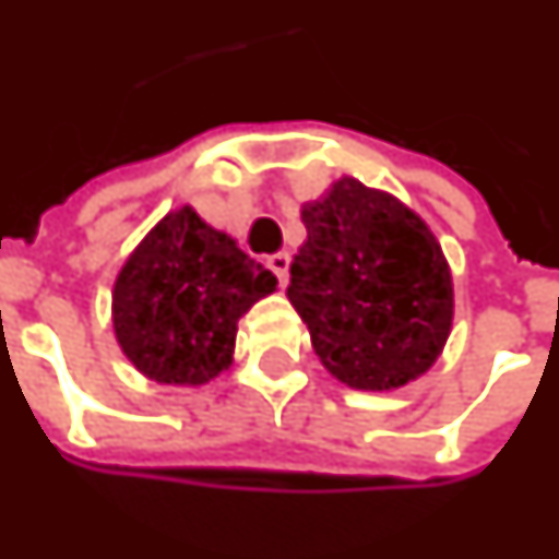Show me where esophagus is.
Returning <instances> with one entry per match:
<instances>
[{"label": "esophagus", "instance_id": "1", "mask_svg": "<svg viewBox=\"0 0 559 559\" xmlns=\"http://www.w3.org/2000/svg\"><path fill=\"white\" fill-rule=\"evenodd\" d=\"M266 266L275 272V278H278L281 287H287V275H290V257L281 251V253H272L266 260Z\"/></svg>", "mask_w": 559, "mask_h": 559}]
</instances>
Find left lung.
<instances>
[{
    "label": "left lung",
    "instance_id": "obj_1",
    "mask_svg": "<svg viewBox=\"0 0 559 559\" xmlns=\"http://www.w3.org/2000/svg\"><path fill=\"white\" fill-rule=\"evenodd\" d=\"M287 299L320 362L354 390H396L439 360L454 281L429 226L384 190L338 178L302 205Z\"/></svg>",
    "mask_w": 559,
    "mask_h": 559
}]
</instances>
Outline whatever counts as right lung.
<instances>
[{"mask_svg":"<svg viewBox=\"0 0 559 559\" xmlns=\"http://www.w3.org/2000/svg\"><path fill=\"white\" fill-rule=\"evenodd\" d=\"M275 287L269 269L181 205L144 236L117 275V345L151 381L197 388L229 369L239 318Z\"/></svg>","mask_w":559,"mask_h":559,"instance_id":"obj_1","label":"right lung"}]
</instances>
